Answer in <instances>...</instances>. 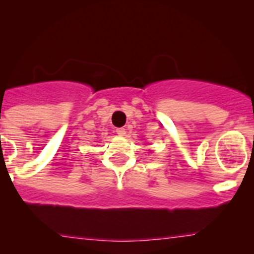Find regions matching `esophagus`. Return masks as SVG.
<instances>
[{
    "instance_id": "1",
    "label": "esophagus",
    "mask_w": 254,
    "mask_h": 254,
    "mask_svg": "<svg viewBox=\"0 0 254 254\" xmlns=\"http://www.w3.org/2000/svg\"><path fill=\"white\" fill-rule=\"evenodd\" d=\"M116 133L119 136H124L125 133H127V131H125V129H123V127H118V129L116 130Z\"/></svg>"
}]
</instances>
